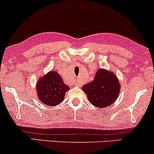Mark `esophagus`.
I'll return each instance as SVG.
<instances>
[{
  "instance_id": "1",
  "label": "esophagus",
  "mask_w": 154,
  "mask_h": 154,
  "mask_svg": "<svg viewBox=\"0 0 154 154\" xmlns=\"http://www.w3.org/2000/svg\"><path fill=\"white\" fill-rule=\"evenodd\" d=\"M75 85H76V86H81V83H80V82H79V81H76L75 83Z\"/></svg>"
}]
</instances>
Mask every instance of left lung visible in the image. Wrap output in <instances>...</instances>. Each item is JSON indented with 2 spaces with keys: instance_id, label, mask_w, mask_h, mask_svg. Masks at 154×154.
Returning a JSON list of instances; mask_svg holds the SVG:
<instances>
[{
  "instance_id": "8db88e82",
  "label": "left lung",
  "mask_w": 154,
  "mask_h": 154,
  "mask_svg": "<svg viewBox=\"0 0 154 154\" xmlns=\"http://www.w3.org/2000/svg\"><path fill=\"white\" fill-rule=\"evenodd\" d=\"M121 85L117 75L110 71L100 69L94 79L84 85L82 90L87 94L92 105L105 108L115 103L118 97Z\"/></svg>"
}]
</instances>
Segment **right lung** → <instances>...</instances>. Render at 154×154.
Masks as SVG:
<instances>
[{"label":"right lung","mask_w":154,"mask_h":154,"mask_svg":"<svg viewBox=\"0 0 154 154\" xmlns=\"http://www.w3.org/2000/svg\"><path fill=\"white\" fill-rule=\"evenodd\" d=\"M69 89L61 75L54 71L39 77L36 84L38 98L49 106H55L63 102L65 93Z\"/></svg>","instance_id":"right-lung-1"}]
</instances>
